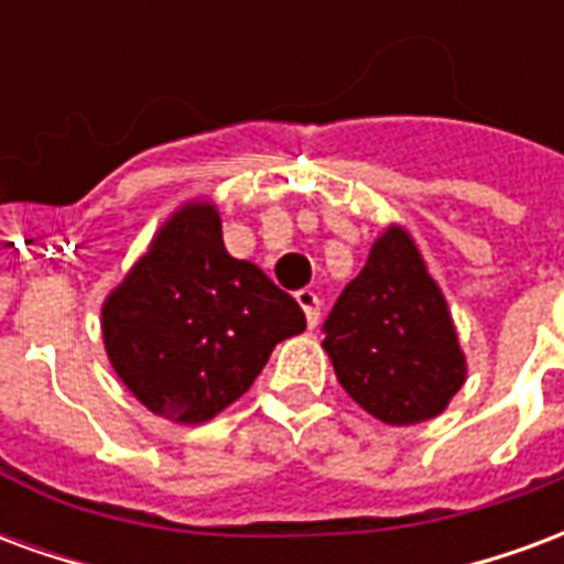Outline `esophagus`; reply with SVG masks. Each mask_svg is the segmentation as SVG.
Returning <instances> with one entry per match:
<instances>
[{
	"mask_svg": "<svg viewBox=\"0 0 564 564\" xmlns=\"http://www.w3.org/2000/svg\"><path fill=\"white\" fill-rule=\"evenodd\" d=\"M295 302H299V307L305 311V319H307V326L314 329L317 326V319H319V299L314 290H299L295 293Z\"/></svg>",
	"mask_w": 564,
	"mask_h": 564,
	"instance_id": "34e87169",
	"label": "esophagus"
}]
</instances>
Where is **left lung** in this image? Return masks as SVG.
<instances>
[{"label": "left lung", "mask_w": 564, "mask_h": 564, "mask_svg": "<svg viewBox=\"0 0 564 564\" xmlns=\"http://www.w3.org/2000/svg\"><path fill=\"white\" fill-rule=\"evenodd\" d=\"M323 332L338 383L387 425L444 414L468 378L447 299L399 223L378 235Z\"/></svg>", "instance_id": "obj_1"}]
</instances>
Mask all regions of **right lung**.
Segmentation results:
<instances>
[{"label": "right lung", "instance_id": "obj_1", "mask_svg": "<svg viewBox=\"0 0 564 564\" xmlns=\"http://www.w3.org/2000/svg\"><path fill=\"white\" fill-rule=\"evenodd\" d=\"M305 314L269 274L229 257L220 210L189 198L102 302L108 362L150 414L208 423L238 402Z\"/></svg>", "mask_w": 564, "mask_h": 564}]
</instances>
